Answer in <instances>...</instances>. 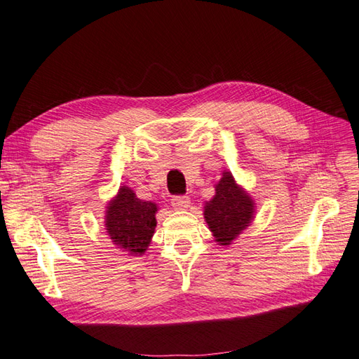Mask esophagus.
Listing matches in <instances>:
<instances>
[{
	"label": "esophagus",
	"mask_w": 359,
	"mask_h": 359,
	"mask_svg": "<svg viewBox=\"0 0 359 359\" xmlns=\"http://www.w3.org/2000/svg\"><path fill=\"white\" fill-rule=\"evenodd\" d=\"M189 198L188 197H185V196H176V197H172L171 198V205H172V208L174 209H177V210H183V209H187L188 206H189Z\"/></svg>",
	"instance_id": "obj_1"
}]
</instances>
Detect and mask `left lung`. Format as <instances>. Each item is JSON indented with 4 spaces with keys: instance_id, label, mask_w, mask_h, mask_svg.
<instances>
[{
    "instance_id": "left-lung-1",
    "label": "left lung",
    "mask_w": 359,
    "mask_h": 359,
    "mask_svg": "<svg viewBox=\"0 0 359 359\" xmlns=\"http://www.w3.org/2000/svg\"><path fill=\"white\" fill-rule=\"evenodd\" d=\"M214 187L215 196L203 206L205 222L214 241L229 247L253 223L256 203L249 192L238 185L231 171L224 170Z\"/></svg>"
}]
</instances>
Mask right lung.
I'll return each mask as SVG.
<instances>
[{"label": "right lung", "instance_id": "add662e5", "mask_svg": "<svg viewBox=\"0 0 359 359\" xmlns=\"http://www.w3.org/2000/svg\"><path fill=\"white\" fill-rule=\"evenodd\" d=\"M159 206L153 201L137 198L135 191L119 187L115 197L107 201L104 212L106 235L116 249L137 256L149 250L154 235L156 214Z\"/></svg>", "mask_w": 359, "mask_h": 359}]
</instances>
